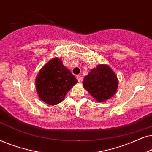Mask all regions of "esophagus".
Masks as SVG:
<instances>
[{
  "instance_id": "1",
  "label": "esophagus",
  "mask_w": 152,
  "mask_h": 152,
  "mask_svg": "<svg viewBox=\"0 0 152 152\" xmlns=\"http://www.w3.org/2000/svg\"><path fill=\"white\" fill-rule=\"evenodd\" d=\"M77 79L78 82H80V83L82 82V80H83L82 77H81V76H80V75H77Z\"/></svg>"
}]
</instances>
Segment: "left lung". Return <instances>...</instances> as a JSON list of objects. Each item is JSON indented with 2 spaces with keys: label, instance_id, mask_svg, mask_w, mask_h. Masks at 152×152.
Listing matches in <instances>:
<instances>
[{
  "label": "left lung",
  "instance_id": "1",
  "mask_svg": "<svg viewBox=\"0 0 152 152\" xmlns=\"http://www.w3.org/2000/svg\"><path fill=\"white\" fill-rule=\"evenodd\" d=\"M118 84V79L113 70L108 66L101 64L85 77L83 86L91 96L102 102L114 95Z\"/></svg>",
  "mask_w": 152,
  "mask_h": 152
}]
</instances>
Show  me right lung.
<instances>
[{
    "label": "right lung",
    "instance_id": "right-lung-1",
    "mask_svg": "<svg viewBox=\"0 0 152 152\" xmlns=\"http://www.w3.org/2000/svg\"><path fill=\"white\" fill-rule=\"evenodd\" d=\"M77 80L58 58L51 59L41 68L36 79V88L41 100L50 105L64 100Z\"/></svg>",
    "mask_w": 152,
    "mask_h": 152
}]
</instances>
